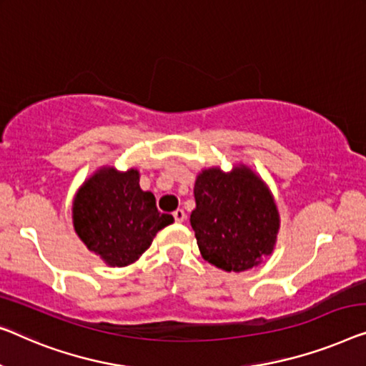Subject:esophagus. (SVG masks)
<instances>
[{
	"instance_id": "1",
	"label": "esophagus",
	"mask_w": 366,
	"mask_h": 366,
	"mask_svg": "<svg viewBox=\"0 0 366 366\" xmlns=\"http://www.w3.org/2000/svg\"><path fill=\"white\" fill-rule=\"evenodd\" d=\"M174 220H176V222H179V223H181V222H184L185 220V212L182 210V209H177L176 212H174Z\"/></svg>"
}]
</instances>
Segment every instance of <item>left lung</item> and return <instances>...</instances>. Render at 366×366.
Segmentation results:
<instances>
[{
	"label": "left lung",
	"mask_w": 366,
	"mask_h": 366,
	"mask_svg": "<svg viewBox=\"0 0 366 366\" xmlns=\"http://www.w3.org/2000/svg\"><path fill=\"white\" fill-rule=\"evenodd\" d=\"M190 225L202 258L223 271L242 272L272 253L280 212L268 185L239 164L230 172L204 169L194 187Z\"/></svg>",
	"instance_id": "1"
}]
</instances>
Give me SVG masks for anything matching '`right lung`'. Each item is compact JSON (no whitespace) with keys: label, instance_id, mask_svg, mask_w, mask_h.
Listing matches in <instances>:
<instances>
[{"label":"right lung","instance_id":"right-lung-1","mask_svg":"<svg viewBox=\"0 0 366 366\" xmlns=\"http://www.w3.org/2000/svg\"><path fill=\"white\" fill-rule=\"evenodd\" d=\"M74 228L85 247L108 266H128L174 222L161 214L151 192L139 187V172L100 167L81 184L72 205Z\"/></svg>","mask_w":366,"mask_h":366}]
</instances>
